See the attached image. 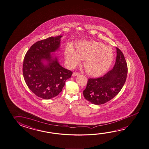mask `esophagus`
Segmentation results:
<instances>
[{"instance_id":"1","label":"esophagus","mask_w":149,"mask_h":149,"mask_svg":"<svg viewBox=\"0 0 149 149\" xmlns=\"http://www.w3.org/2000/svg\"><path fill=\"white\" fill-rule=\"evenodd\" d=\"M79 74L77 73V72H74L73 74H72V75L73 76H77L79 75Z\"/></svg>"}]
</instances>
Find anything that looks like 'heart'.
Listing matches in <instances>:
<instances>
[{"label": "heart", "mask_w": 149, "mask_h": 149, "mask_svg": "<svg viewBox=\"0 0 149 149\" xmlns=\"http://www.w3.org/2000/svg\"><path fill=\"white\" fill-rule=\"evenodd\" d=\"M114 56L112 48L95 41L79 42L76 45L75 51L71 46L68 47L65 51L66 60L71 66H76L80 59L85 60L84 67L91 75L105 73L110 68Z\"/></svg>", "instance_id": "b5f03b06"}]
</instances>
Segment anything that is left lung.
<instances>
[{"label": "left lung", "instance_id": "8db88e82", "mask_svg": "<svg viewBox=\"0 0 149 149\" xmlns=\"http://www.w3.org/2000/svg\"><path fill=\"white\" fill-rule=\"evenodd\" d=\"M117 56L113 68L99 78H89L83 95L91 103L100 105L114 98L122 89L127 78L128 68L124 56L116 48Z\"/></svg>", "mask_w": 149, "mask_h": 149}]
</instances>
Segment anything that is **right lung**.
<instances>
[{"instance_id":"1","label":"right lung","mask_w":149,"mask_h":149,"mask_svg":"<svg viewBox=\"0 0 149 149\" xmlns=\"http://www.w3.org/2000/svg\"><path fill=\"white\" fill-rule=\"evenodd\" d=\"M62 36L50 37L33 44L25 56L23 74L29 89L38 97L50 99L58 95L73 72L61 66L52 56Z\"/></svg>"}]
</instances>
